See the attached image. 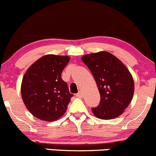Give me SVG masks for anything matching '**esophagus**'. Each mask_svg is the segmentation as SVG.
Masks as SVG:
<instances>
[{
  "label": "esophagus",
  "mask_w": 156,
  "mask_h": 156,
  "mask_svg": "<svg viewBox=\"0 0 156 156\" xmlns=\"http://www.w3.org/2000/svg\"><path fill=\"white\" fill-rule=\"evenodd\" d=\"M82 96H83V93L81 92V91H79L78 94H76V97H78V98H82Z\"/></svg>",
  "instance_id": "obj_1"
}]
</instances>
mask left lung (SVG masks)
Listing matches in <instances>:
<instances>
[{"mask_svg":"<svg viewBox=\"0 0 156 156\" xmlns=\"http://www.w3.org/2000/svg\"><path fill=\"white\" fill-rule=\"evenodd\" d=\"M81 61L91 71L101 96L99 105L91 109L93 114L103 120L120 116L133 98L135 84L130 71L107 51L83 55Z\"/></svg>","mask_w":156,"mask_h":156,"instance_id":"left-lung-1","label":"left lung"}]
</instances>
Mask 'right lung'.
Masks as SVG:
<instances>
[{
	"label": "right lung",
	"mask_w": 156,
	"mask_h": 156,
	"mask_svg": "<svg viewBox=\"0 0 156 156\" xmlns=\"http://www.w3.org/2000/svg\"><path fill=\"white\" fill-rule=\"evenodd\" d=\"M70 61L66 55H46L32 64L22 78L21 93L27 109L45 122L60 119L67 111L73 94L62 78Z\"/></svg>",
	"instance_id": "right-lung-1"
}]
</instances>
